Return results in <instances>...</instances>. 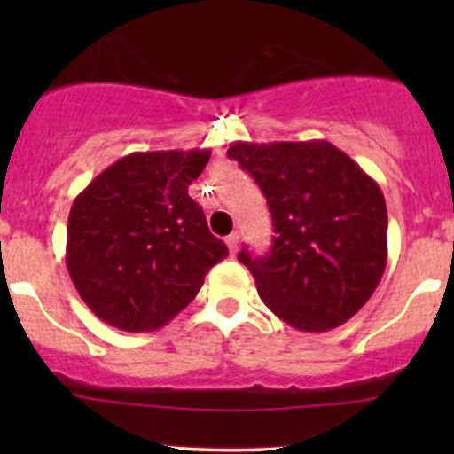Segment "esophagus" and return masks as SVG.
Listing matches in <instances>:
<instances>
[{"mask_svg":"<svg viewBox=\"0 0 454 454\" xmlns=\"http://www.w3.org/2000/svg\"><path fill=\"white\" fill-rule=\"evenodd\" d=\"M226 245H228V252H231V256L239 252V234L232 232L226 237Z\"/></svg>","mask_w":454,"mask_h":454,"instance_id":"obj_1","label":"esophagus"}]
</instances>
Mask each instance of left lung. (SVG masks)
I'll list each match as a JSON object with an SVG mask.
<instances>
[{
    "label": "left lung",
    "mask_w": 454,
    "mask_h": 454,
    "mask_svg": "<svg viewBox=\"0 0 454 454\" xmlns=\"http://www.w3.org/2000/svg\"><path fill=\"white\" fill-rule=\"evenodd\" d=\"M262 190L275 237L264 258L241 249L262 303L307 333L341 326L376 293L388 258L380 185L328 140L228 147Z\"/></svg>",
    "instance_id": "obj_1"
}]
</instances>
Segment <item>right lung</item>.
<instances>
[{
	"label": "right lung",
	"instance_id": "obj_1",
	"mask_svg": "<svg viewBox=\"0 0 454 454\" xmlns=\"http://www.w3.org/2000/svg\"><path fill=\"white\" fill-rule=\"evenodd\" d=\"M209 158V149L137 151L74 198L67 273L102 322L128 333L164 326L228 256L187 194Z\"/></svg>",
	"mask_w": 454,
	"mask_h": 454
}]
</instances>
